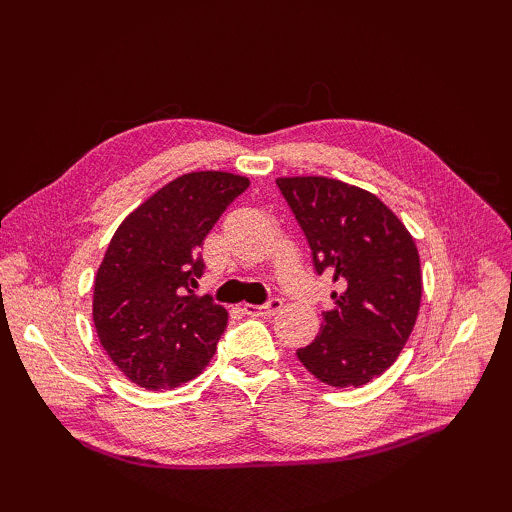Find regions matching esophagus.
<instances>
[{
	"label": "esophagus",
	"instance_id": "1",
	"mask_svg": "<svg viewBox=\"0 0 512 512\" xmlns=\"http://www.w3.org/2000/svg\"><path fill=\"white\" fill-rule=\"evenodd\" d=\"M281 306H284V301L277 299V297H270L266 303H262V306H255V303H244V312L250 314V317H273L275 312L281 310Z\"/></svg>",
	"mask_w": 512,
	"mask_h": 512
}]
</instances>
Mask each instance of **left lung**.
<instances>
[{
  "instance_id": "left-lung-1",
  "label": "left lung",
  "mask_w": 512,
  "mask_h": 512,
  "mask_svg": "<svg viewBox=\"0 0 512 512\" xmlns=\"http://www.w3.org/2000/svg\"><path fill=\"white\" fill-rule=\"evenodd\" d=\"M306 235L317 275L332 279L334 308L297 358L332 387H361L394 365L422 297L413 237L376 195L341 180L279 178Z\"/></svg>"
}]
</instances>
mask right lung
Returning <instances> with one entry per match:
<instances>
[{
	"label": "right lung",
	"instance_id": "right-lung-1",
	"mask_svg": "<svg viewBox=\"0 0 512 512\" xmlns=\"http://www.w3.org/2000/svg\"><path fill=\"white\" fill-rule=\"evenodd\" d=\"M248 178L193 171L169 182L118 226L94 281V325L116 367L147 389L198 376L215 354L228 312L193 288L200 248Z\"/></svg>",
	"mask_w": 512,
	"mask_h": 512
}]
</instances>
